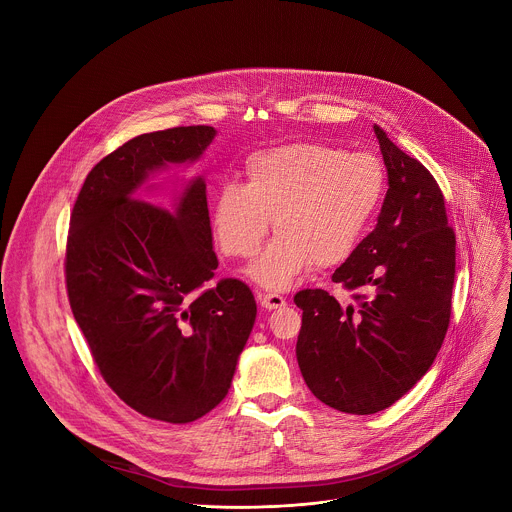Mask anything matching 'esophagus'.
I'll use <instances>...</instances> for the list:
<instances>
[{
    "label": "esophagus",
    "instance_id": "34e87169",
    "mask_svg": "<svg viewBox=\"0 0 512 512\" xmlns=\"http://www.w3.org/2000/svg\"><path fill=\"white\" fill-rule=\"evenodd\" d=\"M257 298L265 310H277L285 306V298L279 294H267V291H257Z\"/></svg>",
    "mask_w": 512,
    "mask_h": 512
}]
</instances>
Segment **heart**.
<instances>
[{
  "instance_id": "obj_1",
  "label": "heart",
  "mask_w": 512,
  "mask_h": 512,
  "mask_svg": "<svg viewBox=\"0 0 512 512\" xmlns=\"http://www.w3.org/2000/svg\"><path fill=\"white\" fill-rule=\"evenodd\" d=\"M247 184L227 180L210 200L218 247L253 257L275 218L279 235L251 265L269 289H287L310 267L344 261L367 233L387 192V170L373 154L298 141L245 162Z\"/></svg>"
}]
</instances>
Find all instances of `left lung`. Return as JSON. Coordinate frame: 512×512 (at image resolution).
Returning <instances> with one entry per match:
<instances>
[{
  "label": "left lung",
  "mask_w": 512,
  "mask_h": 512,
  "mask_svg": "<svg viewBox=\"0 0 512 512\" xmlns=\"http://www.w3.org/2000/svg\"><path fill=\"white\" fill-rule=\"evenodd\" d=\"M375 133L389 190L377 227L332 275L354 291L356 306L342 308L324 289L294 296L306 385L322 403L354 415L391 407L427 373L450 326L456 275V233L440 184L381 127Z\"/></svg>",
  "instance_id": "1"
}]
</instances>
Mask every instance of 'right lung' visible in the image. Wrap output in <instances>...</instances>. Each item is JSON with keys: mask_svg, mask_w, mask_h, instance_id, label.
I'll return each mask as SVG.
<instances>
[{"mask_svg": "<svg viewBox=\"0 0 512 512\" xmlns=\"http://www.w3.org/2000/svg\"><path fill=\"white\" fill-rule=\"evenodd\" d=\"M210 125L137 135L87 176L66 237L72 316L115 395L137 413L190 423L221 403L251 334L257 304L225 277L212 251L206 184L196 178L176 210L133 198L152 170L196 160Z\"/></svg>", "mask_w": 512, "mask_h": 512, "instance_id": "right-lung-1", "label": "right lung"}]
</instances>
